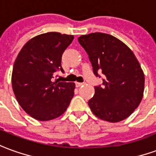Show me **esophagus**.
<instances>
[{"instance_id": "34e87169", "label": "esophagus", "mask_w": 156, "mask_h": 156, "mask_svg": "<svg viewBox=\"0 0 156 156\" xmlns=\"http://www.w3.org/2000/svg\"><path fill=\"white\" fill-rule=\"evenodd\" d=\"M84 83H78V82H76L75 83V85H76V87H80V86L83 85Z\"/></svg>"}]
</instances>
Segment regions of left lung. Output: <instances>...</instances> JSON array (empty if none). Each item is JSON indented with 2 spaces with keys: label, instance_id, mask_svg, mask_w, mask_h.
<instances>
[{
  "label": "left lung",
  "instance_id": "obj_1",
  "mask_svg": "<svg viewBox=\"0 0 156 156\" xmlns=\"http://www.w3.org/2000/svg\"><path fill=\"white\" fill-rule=\"evenodd\" d=\"M92 64L94 74L104 76L88 102L94 114L117 122L131 115L142 101L144 75L138 60L123 42L108 34L92 33L78 38Z\"/></svg>",
  "mask_w": 156,
  "mask_h": 156
}]
</instances>
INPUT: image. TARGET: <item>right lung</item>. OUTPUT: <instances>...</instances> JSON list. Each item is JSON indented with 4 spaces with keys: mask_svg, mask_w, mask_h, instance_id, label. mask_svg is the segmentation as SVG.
Returning <instances> with one entry per match:
<instances>
[{
    "mask_svg": "<svg viewBox=\"0 0 156 156\" xmlns=\"http://www.w3.org/2000/svg\"><path fill=\"white\" fill-rule=\"evenodd\" d=\"M73 35L49 32L29 40L14 62L12 84L17 102L39 121L62 115L74 94V83L53 82L55 72L64 73L62 56Z\"/></svg>",
    "mask_w": 156,
    "mask_h": 156,
    "instance_id": "obj_1",
    "label": "right lung"
}]
</instances>
